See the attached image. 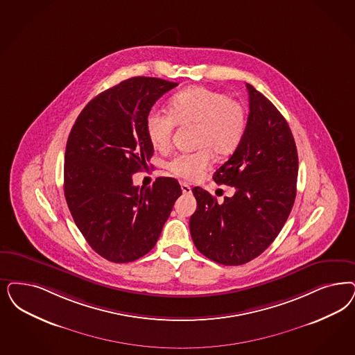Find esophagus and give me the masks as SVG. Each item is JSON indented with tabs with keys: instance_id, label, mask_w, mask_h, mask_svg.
<instances>
[{
	"instance_id": "obj_1",
	"label": "esophagus",
	"mask_w": 355,
	"mask_h": 355,
	"mask_svg": "<svg viewBox=\"0 0 355 355\" xmlns=\"http://www.w3.org/2000/svg\"><path fill=\"white\" fill-rule=\"evenodd\" d=\"M181 189H182V193H184V194H191V187H190V184L182 182V184H181Z\"/></svg>"
}]
</instances>
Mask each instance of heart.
I'll list each match as a JSON object with an SVG mask.
<instances>
[{
    "instance_id": "heart-1",
    "label": "heart",
    "mask_w": 355,
    "mask_h": 355,
    "mask_svg": "<svg viewBox=\"0 0 355 355\" xmlns=\"http://www.w3.org/2000/svg\"><path fill=\"white\" fill-rule=\"evenodd\" d=\"M169 112L152 109L147 114L146 132L153 147L159 150L169 147L175 124H196V147L206 148L175 155L168 161V171L184 180H196L205 173L211 161L209 152L218 157L233 153L248 124L241 103L203 86H191L174 94Z\"/></svg>"
}]
</instances>
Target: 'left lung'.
Here are the masks:
<instances>
[{
	"instance_id": "8db88e82",
	"label": "left lung",
	"mask_w": 355,
	"mask_h": 355,
	"mask_svg": "<svg viewBox=\"0 0 355 355\" xmlns=\"http://www.w3.org/2000/svg\"><path fill=\"white\" fill-rule=\"evenodd\" d=\"M249 115L244 137L214 173L218 184L234 187L218 200L194 187L196 212L190 233L196 249L225 266L258 257L281 232L296 196L297 150L288 123L258 90L246 84Z\"/></svg>"
}]
</instances>
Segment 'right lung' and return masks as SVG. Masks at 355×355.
I'll list each match as a JSON object with an SVG mask.
<instances>
[{
	"mask_svg": "<svg viewBox=\"0 0 355 355\" xmlns=\"http://www.w3.org/2000/svg\"><path fill=\"white\" fill-rule=\"evenodd\" d=\"M177 85L155 77L122 81L86 105L68 137V207L87 244L111 262H132L153 249L182 194L171 177H159L149 187L132 184V174L146 169L153 156L147 114Z\"/></svg>",
	"mask_w": 355,
	"mask_h": 355,
	"instance_id": "1",
	"label": "right lung"
}]
</instances>
